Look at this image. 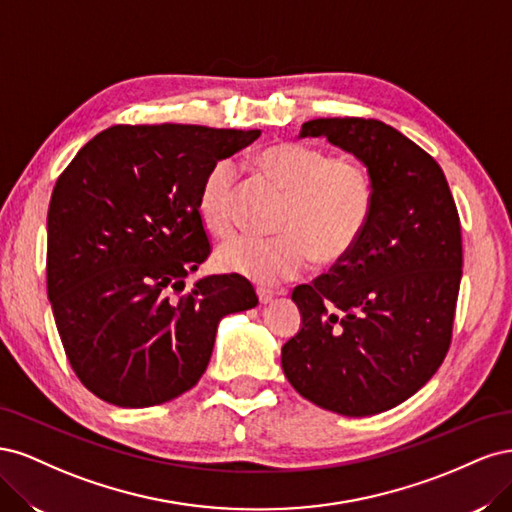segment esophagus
Returning <instances> with one entry per match:
<instances>
[{
    "instance_id": "esophagus-1",
    "label": "esophagus",
    "mask_w": 512,
    "mask_h": 512,
    "mask_svg": "<svg viewBox=\"0 0 512 512\" xmlns=\"http://www.w3.org/2000/svg\"><path fill=\"white\" fill-rule=\"evenodd\" d=\"M256 294H258V301H260L262 305H267V303L275 297V292H273V290H267V288H258Z\"/></svg>"
}]
</instances>
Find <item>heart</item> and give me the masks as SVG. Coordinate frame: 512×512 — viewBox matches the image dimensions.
<instances>
[{
	"label": "heart",
	"mask_w": 512,
	"mask_h": 512,
	"mask_svg": "<svg viewBox=\"0 0 512 512\" xmlns=\"http://www.w3.org/2000/svg\"><path fill=\"white\" fill-rule=\"evenodd\" d=\"M256 166L286 192L277 215L282 232L269 239H230L215 254V265L258 284H277L299 275L316 258L333 265L352 250L374 207V183L359 160L286 141L262 149ZM237 183V164L220 160L200 185V220L215 237H228L235 230Z\"/></svg>",
	"instance_id": "1"
}]
</instances>
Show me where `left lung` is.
I'll return each instance as SVG.
<instances>
[{
	"label": "left lung",
	"mask_w": 512,
	"mask_h": 512,
	"mask_svg": "<svg viewBox=\"0 0 512 512\" xmlns=\"http://www.w3.org/2000/svg\"><path fill=\"white\" fill-rule=\"evenodd\" d=\"M359 160L374 207L331 273L292 290L301 329L282 346L294 391L342 416L399 406L429 382L451 346L461 282V224L438 162L378 119L305 121Z\"/></svg>",
	"instance_id": "8db88e82"
}]
</instances>
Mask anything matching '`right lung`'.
Returning a JSON list of instances; mask_svg holds the SVG:
<instances>
[{"mask_svg":"<svg viewBox=\"0 0 512 512\" xmlns=\"http://www.w3.org/2000/svg\"><path fill=\"white\" fill-rule=\"evenodd\" d=\"M260 130L113 126L76 153L46 215V290L74 374L119 408L190 391L224 316L258 305L239 275L185 289L211 245L198 213L209 168Z\"/></svg>","mask_w":512,"mask_h":512,"instance_id":"obj_1","label":"right lung"}]
</instances>
